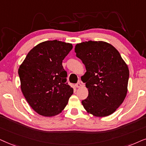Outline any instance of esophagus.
Listing matches in <instances>:
<instances>
[{"label":"esophagus","mask_w":146,"mask_h":146,"mask_svg":"<svg viewBox=\"0 0 146 146\" xmlns=\"http://www.w3.org/2000/svg\"><path fill=\"white\" fill-rule=\"evenodd\" d=\"M75 86H76V87H77V88H79V87H81V83H77V84L75 85Z\"/></svg>","instance_id":"esophagus-1"}]
</instances>
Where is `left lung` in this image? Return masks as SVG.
<instances>
[{"mask_svg": "<svg viewBox=\"0 0 146 146\" xmlns=\"http://www.w3.org/2000/svg\"><path fill=\"white\" fill-rule=\"evenodd\" d=\"M86 72L81 77L88 89L82 105L88 113L106 117L117 110L127 93L129 71L118 50L104 41H85L75 46Z\"/></svg>", "mask_w": 146, "mask_h": 146, "instance_id": "left-lung-1", "label": "left lung"}]
</instances>
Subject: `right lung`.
<instances>
[{
    "label": "right lung",
    "instance_id": "right-lung-1",
    "mask_svg": "<svg viewBox=\"0 0 146 146\" xmlns=\"http://www.w3.org/2000/svg\"><path fill=\"white\" fill-rule=\"evenodd\" d=\"M73 48L71 43L46 40L34 46L19 69L21 89L33 110L44 117L59 114L73 89L66 83L62 62Z\"/></svg>",
    "mask_w": 146,
    "mask_h": 146
}]
</instances>
